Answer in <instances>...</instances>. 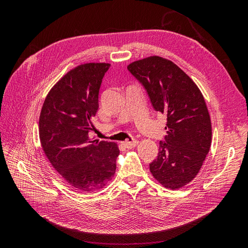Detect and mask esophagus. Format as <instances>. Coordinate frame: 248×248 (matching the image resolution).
I'll return each instance as SVG.
<instances>
[{"label":"esophagus","instance_id":"obj_1","mask_svg":"<svg viewBox=\"0 0 248 248\" xmlns=\"http://www.w3.org/2000/svg\"><path fill=\"white\" fill-rule=\"evenodd\" d=\"M138 145H139V141H138V140H131V141L126 140V141H124V146H125V148H127V149L136 148Z\"/></svg>","mask_w":248,"mask_h":248}]
</instances>
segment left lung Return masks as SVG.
Wrapping results in <instances>:
<instances>
[{
  "label": "left lung",
  "instance_id": "8db88e82",
  "mask_svg": "<svg viewBox=\"0 0 248 248\" xmlns=\"http://www.w3.org/2000/svg\"><path fill=\"white\" fill-rule=\"evenodd\" d=\"M127 69L144 87L153 108L167 116V136L150 170L167 188H181L198 175L211 146V120L204 97L170 60L149 57Z\"/></svg>",
  "mask_w": 248,
  "mask_h": 248
}]
</instances>
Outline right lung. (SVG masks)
<instances>
[{
    "mask_svg": "<svg viewBox=\"0 0 248 248\" xmlns=\"http://www.w3.org/2000/svg\"><path fill=\"white\" fill-rule=\"evenodd\" d=\"M106 63H88L70 70L52 87L39 118L44 153L65 181L79 192H94L115 175L120 153L116 142L89 139L98 110Z\"/></svg>",
    "mask_w": 248,
    "mask_h": 248,
    "instance_id": "right-lung-1",
    "label": "right lung"
}]
</instances>
